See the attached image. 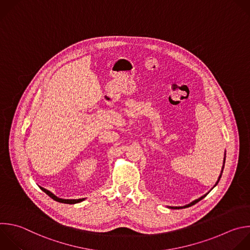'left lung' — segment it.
<instances>
[{"instance_id": "left-lung-1", "label": "left lung", "mask_w": 250, "mask_h": 250, "mask_svg": "<svg viewBox=\"0 0 250 250\" xmlns=\"http://www.w3.org/2000/svg\"><path fill=\"white\" fill-rule=\"evenodd\" d=\"M225 161H226V151H225V157H224V164H223V168H222V171H221V174H220V176H219V179H218V181H217V183H216V185L213 187V188H215L216 186H217V184L219 183V181H220V179H221V177H222V173H223V170H224V167H225ZM209 193V192H208ZM208 193H206V194H204L203 196H201L200 198H198V199H196V200H194V201H192L191 203H189V204H188V205H185V206H181V207H173V206H169V208H171V209H181V208H188V207H190V206H192V205H194L195 203H197L198 201H200L201 199H203Z\"/></svg>"}]
</instances>
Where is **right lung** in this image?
I'll return each mask as SVG.
<instances>
[{"label": "right lung", "instance_id": "add662e5", "mask_svg": "<svg viewBox=\"0 0 250 250\" xmlns=\"http://www.w3.org/2000/svg\"><path fill=\"white\" fill-rule=\"evenodd\" d=\"M46 194H48L52 199H54V200H56V201H58V202H61V203H65V204H75V203H79V202H81V201H83V200H85V198H80V199H62V198H59V197H57L55 194H53L51 191H49L48 189H46V188H41V187H39Z\"/></svg>", "mask_w": 250, "mask_h": 250}]
</instances>
